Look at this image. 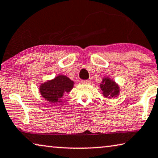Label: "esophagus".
<instances>
[{
    "mask_svg": "<svg viewBox=\"0 0 158 158\" xmlns=\"http://www.w3.org/2000/svg\"><path fill=\"white\" fill-rule=\"evenodd\" d=\"M82 84H90L91 81L90 80H85V81H81Z\"/></svg>",
    "mask_w": 158,
    "mask_h": 158,
    "instance_id": "34e87169",
    "label": "esophagus"
}]
</instances>
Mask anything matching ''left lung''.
Wrapping results in <instances>:
<instances>
[{"instance_id":"1","label":"left lung","mask_w":158,"mask_h":158,"mask_svg":"<svg viewBox=\"0 0 158 158\" xmlns=\"http://www.w3.org/2000/svg\"><path fill=\"white\" fill-rule=\"evenodd\" d=\"M99 86L102 90V94L106 98H114L118 96L119 94V85L114 80L109 77H104Z\"/></svg>"}]
</instances>
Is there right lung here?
Wrapping results in <instances>:
<instances>
[{
    "label": "right lung",
    "mask_w": 158,
    "mask_h": 158,
    "mask_svg": "<svg viewBox=\"0 0 158 158\" xmlns=\"http://www.w3.org/2000/svg\"><path fill=\"white\" fill-rule=\"evenodd\" d=\"M74 82L65 75H58L54 79L48 80L39 86V92L49 103L61 102V99L74 87Z\"/></svg>",
    "instance_id": "add662e5"
}]
</instances>
